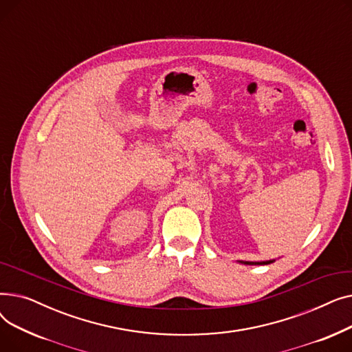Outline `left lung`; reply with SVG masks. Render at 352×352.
<instances>
[{
    "instance_id": "obj_1",
    "label": "left lung",
    "mask_w": 352,
    "mask_h": 352,
    "mask_svg": "<svg viewBox=\"0 0 352 352\" xmlns=\"http://www.w3.org/2000/svg\"><path fill=\"white\" fill-rule=\"evenodd\" d=\"M239 263H243L245 265H267V264L274 263V260H270V261H256V263H252V261H239Z\"/></svg>"
}]
</instances>
